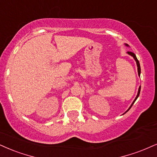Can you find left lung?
<instances>
[{"mask_svg": "<svg viewBox=\"0 0 157 157\" xmlns=\"http://www.w3.org/2000/svg\"><path fill=\"white\" fill-rule=\"evenodd\" d=\"M125 45H126V46H129V45H128V44H125ZM127 54H128V55H131V56H132V57H133V58H134V59H135V61H136V64H137V66H138V75H140V63H139V61H138V59H137L136 56H135V54H134V53H133V52H127ZM140 87H139V89H138V94H137L136 98H135V99L134 100V101H133V102H132V105H130V107H129V109H128V110H127V111H126V112H125V113H127V111H128L129 109H130V108H131V107H132V105H133V104H134V102H135V100H137V98H138L139 94H140Z\"/></svg>", "mask_w": 157, "mask_h": 157, "instance_id": "obj_1", "label": "left lung"}]
</instances>
